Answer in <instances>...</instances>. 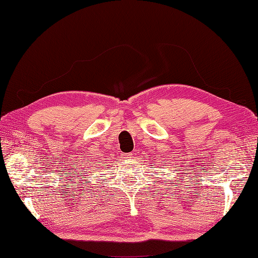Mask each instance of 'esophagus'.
Segmentation results:
<instances>
[{"instance_id":"obj_1","label":"esophagus","mask_w":258,"mask_h":258,"mask_svg":"<svg viewBox=\"0 0 258 258\" xmlns=\"http://www.w3.org/2000/svg\"><path fill=\"white\" fill-rule=\"evenodd\" d=\"M123 156H124L125 158H131V157L133 156V154H132V153H126V154H123Z\"/></svg>"}]
</instances>
